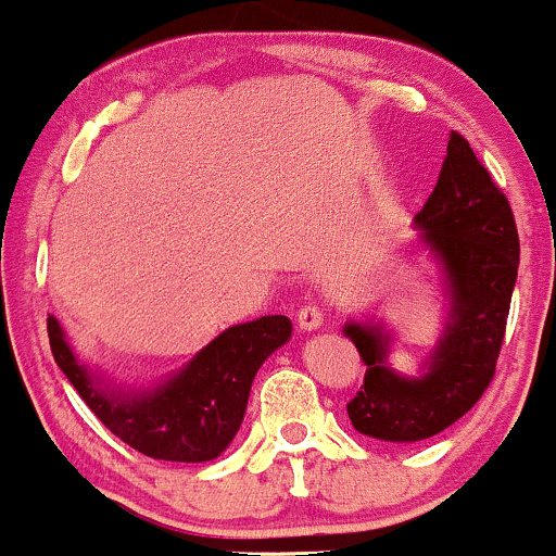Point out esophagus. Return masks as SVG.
Returning <instances> with one entry per match:
<instances>
[{
    "instance_id": "esophagus-1",
    "label": "esophagus",
    "mask_w": 556,
    "mask_h": 556,
    "mask_svg": "<svg viewBox=\"0 0 556 556\" xmlns=\"http://www.w3.org/2000/svg\"><path fill=\"white\" fill-rule=\"evenodd\" d=\"M324 324V311L318 305H303L298 311V327L303 331H314Z\"/></svg>"
}]
</instances>
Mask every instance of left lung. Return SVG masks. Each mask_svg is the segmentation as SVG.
Instances as JSON below:
<instances>
[{"mask_svg":"<svg viewBox=\"0 0 556 556\" xmlns=\"http://www.w3.org/2000/svg\"><path fill=\"white\" fill-rule=\"evenodd\" d=\"M416 227L442 264L450 295V318L426 374L405 379L387 366L392 337L381 324H344V337L368 366L361 392L348 402V416L355 431L394 444L444 431L486 392L520 264L507 195L460 132L450 136L437 188L416 214Z\"/></svg>","mask_w":556,"mask_h":556,"instance_id":"1","label":"left lung"}]
</instances>
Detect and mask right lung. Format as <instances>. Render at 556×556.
I'll return each instance as SVG.
<instances>
[{"mask_svg": "<svg viewBox=\"0 0 556 556\" xmlns=\"http://www.w3.org/2000/svg\"><path fill=\"white\" fill-rule=\"evenodd\" d=\"M47 329L56 366L114 437L154 460L206 463L235 439L253 376L290 340L292 321L287 316H261L229 327L180 374L136 394L101 384L99 376L75 358L54 316H49Z\"/></svg>", "mask_w": 556, "mask_h": 556, "instance_id": "obj_1", "label": "right lung"}]
</instances>
